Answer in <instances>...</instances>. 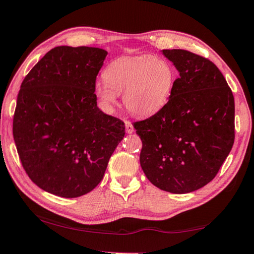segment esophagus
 <instances>
[{
  "instance_id": "obj_1",
  "label": "esophagus",
  "mask_w": 254,
  "mask_h": 254,
  "mask_svg": "<svg viewBox=\"0 0 254 254\" xmlns=\"http://www.w3.org/2000/svg\"><path fill=\"white\" fill-rule=\"evenodd\" d=\"M126 131L127 133H133L134 128H133V126H132V123L130 122V121H126Z\"/></svg>"
}]
</instances>
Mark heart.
I'll return each instance as SVG.
<instances>
[{
  "label": "heart",
  "mask_w": 254,
  "mask_h": 254,
  "mask_svg": "<svg viewBox=\"0 0 254 254\" xmlns=\"http://www.w3.org/2000/svg\"><path fill=\"white\" fill-rule=\"evenodd\" d=\"M105 82L96 84V95L111 111L122 92V100L132 114L151 116L170 102L176 83V70L160 56L140 55L120 58L103 72Z\"/></svg>",
  "instance_id": "heart-1"
}]
</instances>
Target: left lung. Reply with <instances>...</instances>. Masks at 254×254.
<instances>
[{
	"label": "left lung",
	"instance_id": "1",
	"mask_svg": "<svg viewBox=\"0 0 254 254\" xmlns=\"http://www.w3.org/2000/svg\"><path fill=\"white\" fill-rule=\"evenodd\" d=\"M179 71L162 111L134 123L140 165L160 190L190 193L215 178L234 143L231 88L214 63L184 50H163Z\"/></svg>",
	"mask_w": 254,
	"mask_h": 254
}]
</instances>
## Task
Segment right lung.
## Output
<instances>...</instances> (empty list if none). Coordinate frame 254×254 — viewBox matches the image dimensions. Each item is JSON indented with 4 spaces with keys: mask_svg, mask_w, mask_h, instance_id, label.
<instances>
[{
    "mask_svg": "<svg viewBox=\"0 0 254 254\" xmlns=\"http://www.w3.org/2000/svg\"><path fill=\"white\" fill-rule=\"evenodd\" d=\"M107 56L97 47L51 50L23 80L13 138L33 182L62 198L97 187L126 134L122 121L97 106L95 82Z\"/></svg>",
    "mask_w": 254,
    "mask_h": 254,
    "instance_id": "add662e5",
    "label": "right lung"
}]
</instances>
